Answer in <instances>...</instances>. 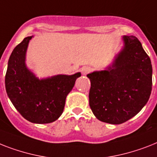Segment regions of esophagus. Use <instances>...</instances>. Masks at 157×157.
Returning <instances> with one entry per match:
<instances>
[{
  "mask_svg": "<svg viewBox=\"0 0 157 157\" xmlns=\"http://www.w3.org/2000/svg\"><path fill=\"white\" fill-rule=\"evenodd\" d=\"M91 71V68H90V67H83L82 68H81V73H82V75H84V76H85V75H87L89 72Z\"/></svg>",
  "mask_w": 157,
  "mask_h": 157,
  "instance_id": "obj_1",
  "label": "esophagus"
}]
</instances>
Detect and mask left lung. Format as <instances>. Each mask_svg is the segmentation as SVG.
<instances>
[{"mask_svg":"<svg viewBox=\"0 0 157 157\" xmlns=\"http://www.w3.org/2000/svg\"><path fill=\"white\" fill-rule=\"evenodd\" d=\"M124 46L111 66L88 74L90 106L98 120L121 124L140 111L152 86L151 59L136 36L124 35Z\"/></svg>","mask_w":157,"mask_h":157,"instance_id":"1","label":"left lung"}]
</instances>
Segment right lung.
I'll list each match as a JSON object with an SVG mask.
<instances>
[{
	"instance_id": "add662e5",
	"label": "right lung",
	"mask_w": 157,
	"mask_h": 157,
	"mask_svg": "<svg viewBox=\"0 0 157 157\" xmlns=\"http://www.w3.org/2000/svg\"><path fill=\"white\" fill-rule=\"evenodd\" d=\"M32 37L25 38L10 56L6 74V93L26 120L39 124L50 123L62 114L66 97L81 74L76 72L45 79L36 77L25 64L26 50Z\"/></svg>"
}]
</instances>
